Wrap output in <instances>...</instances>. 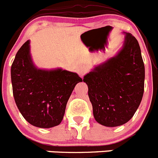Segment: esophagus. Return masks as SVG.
<instances>
[{
  "mask_svg": "<svg viewBox=\"0 0 158 158\" xmlns=\"http://www.w3.org/2000/svg\"><path fill=\"white\" fill-rule=\"evenodd\" d=\"M77 72L80 76H83L88 72V68L86 65H81L78 68Z\"/></svg>",
  "mask_w": 158,
  "mask_h": 158,
  "instance_id": "esophagus-1",
  "label": "esophagus"
}]
</instances>
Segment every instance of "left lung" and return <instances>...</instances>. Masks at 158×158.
I'll list each match as a JSON object with an SVG mask.
<instances>
[{
    "mask_svg": "<svg viewBox=\"0 0 158 158\" xmlns=\"http://www.w3.org/2000/svg\"><path fill=\"white\" fill-rule=\"evenodd\" d=\"M124 35L123 47L117 54L83 77L95 120L106 127L128 122L144 92L145 67L140 46L131 34Z\"/></svg>",
    "mask_w": 158,
    "mask_h": 158,
    "instance_id": "left-lung-1",
    "label": "left lung"
}]
</instances>
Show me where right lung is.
I'll return each mask as SVG.
<instances>
[{
  "label": "right lung",
  "instance_id": "obj_1",
  "mask_svg": "<svg viewBox=\"0 0 158 158\" xmlns=\"http://www.w3.org/2000/svg\"><path fill=\"white\" fill-rule=\"evenodd\" d=\"M15 104L24 119L35 127L49 128L62 121L67 102L82 79L61 69L44 70L34 64L30 40L21 46L11 68Z\"/></svg>",
  "mask_w": 158,
  "mask_h": 158
}]
</instances>
